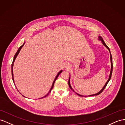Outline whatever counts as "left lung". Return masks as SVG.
<instances>
[{
    "label": "left lung",
    "mask_w": 125,
    "mask_h": 125,
    "mask_svg": "<svg viewBox=\"0 0 125 125\" xmlns=\"http://www.w3.org/2000/svg\"><path fill=\"white\" fill-rule=\"evenodd\" d=\"M98 40H100L101 42V43H102V44L104 45L107 48V49L109 50V53H110V62H111V70H110V75H109V79H108V80H107V81L106 82V83H105V84H104V87L102 88V89L101 90L99 91V92H98L97 94H91V95H87V96H89V97H90V96H93V95H99V94H100L101 92L104 91V88H105V87H106L107 86V84L108 83V82H109V81H110V79H111V75H112V73H113V58H112V56H111V52H110V49H109V48L108 47V46L106 44H105V42H104V40H103V38H102V37L101 36H99V37H98ZM68 83H69V87L70 88V89H71V90L73 91V92H75L74 91V90H73V89H72V87H71V84H70V78H69V82H68ZM76 93V92H75ZM76 94H77L78 95H80V96H84V95H81V94H78V93H76Z\"/></svg>",
    "instance_id": "left-lung-1"
}]
</instances>
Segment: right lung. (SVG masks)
I'll return each mask as SVG.
<instances>
[{
	"instance_id": "obj_1",
	"label": "right lung",
	"mask_w": 125,
	"mask_h": 125,
	"mask_svg": "<svg viewBox=\"0 0 125 125\" xmlns=\"http://www.w3.org/2000/svg\"><path fill=\"white\" fill-rule=\"evenodd\" d=\"M24 44H25V42L24 43V44L22 45L21 46H20V47H19V49H18V50H17V52L16 53V54H15V55H14V59H13V61H12V64H11V74H12V81H13V82H14V74H13V66H14V62H15V59H16V58L17 57V55H18V54H19V53H20V51H21V48L23 47V46H24ZM62 71L63 70H61L60 71H59V72H58V73H57V74L56 75V77H55V79H54V81H53V84H52V87H51V89H50V91H49V93H48L46 95H45L44 96V97H42V98H44V97H46L47 95H48V94H49L50 93V92H51V90H52V89H53V87H54V83H55V81H56V79L57 78V77H58V76L60 75V74L62 72ZM16 87V86H15ZM21 94V93H20ZM23 96H24L23 95H22ZM24 97H25V96H24Z\"/></svg>"
}]
</instances>
